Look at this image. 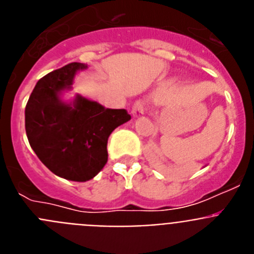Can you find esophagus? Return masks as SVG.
<instances>
[{
	"mask_svg": "<svg viewBox=\"0 0 254 254\" xmlns=\"http://www.w3.org/2000/svg\"><path fill=\"white\" fill-rule=\"evenodd\" d=\"M132 114H133V117H136V118H138V117L145 114V107H143L142 103L141 102L134 103L133 107H132Z\"/></svg>",
	"mask_w": 254,
	"mask_h": 254,
	"instance_id": "esophagus-1",
	"label": "esophagus"
}]
</instances>
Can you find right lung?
Wrapping results in <instances>:
<instances>
[{
    "instance_id": "right-lung-1",
    "label": "right lung",
    "mask_w": 254,
    "mask_h": 254,
    "mask_svg": "<svg viewBox=\"0 0 254 254\" xmlns=\"http://www.w3.org/2000/svg\"><path fill=\"white\" fill-rule=\"evenodd\" d=\"M86 68L72 62L49 72L37 82L25 108L31 149L52 173L73 182L90 181L104 168L109 134L131 120L126 109H109L80 94L71 102L62 99L77 71Z\"/></svg>"
}]
</instances>
